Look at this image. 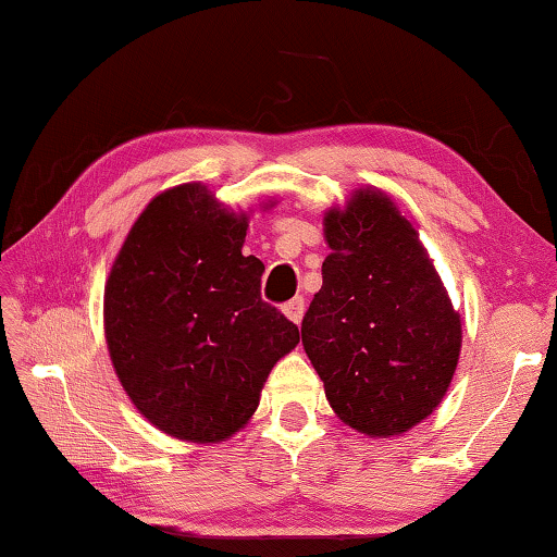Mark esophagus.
Segmentation results:
<instances>
[{
  "mask_svg": "<svg viewBox=\"0 0 557 557\" xmlns=\"http://www.w3.org/2000/svg\"><path fill=\"white\" fill-rule=\"evenodd\" d=\"M305 309H307L305 297H295V299H289L285 307H282V312H285L292 319V322L299 324L301 317H305Z\"/></svg>",
  "mask_w": 557,
  "mask_h": 557,
  "instance_id": "34e87169",
  "label": "esophagus"
}]
</instances>
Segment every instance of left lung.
Segmentation results:
<instances>
[{
	"label": "left lung",
	"instance_id": "8db88e82",
	"mask_svg": "<svg viewBox=\"0 0 557 557\" xmlns=\"http://www.w3.org/2000/svg\"><path fill=\"white\" fill-rule=\"evenodd\" d=\"M324 285L301 344L346 425L400 435L437 408L457 369L461 322L412 225L381 191L326 215Z\"/></svg>",
	"mask_w": 557,
	"mask_h": 557
}]
</instances>
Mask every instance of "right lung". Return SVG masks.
<instances>
[{
    "label": "right lung",
    "mask_w": 557,
    "mask_h": 557,
    "mask_svg": "<svg viewBox=\"0 0 557 557\" xmlns=\"http://www.w3.org/2000/svg\"><path fill=\"white\" fill-rule=\"evenodd\" d=\"M245 215L199 184L159 194L132 225L106 287V336L122 388L166 435L221 442L243 428L295 322L260 295Z\"/></svg>",
    "instance_id": "1"
}]
</instances>
